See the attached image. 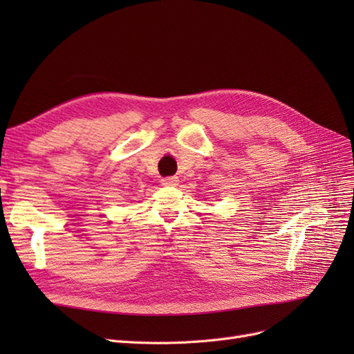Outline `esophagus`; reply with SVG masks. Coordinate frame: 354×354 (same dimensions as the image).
Masks as SVG:
<instances>
[{"instance_id": "obj_1", "label": "esophagus", "mask_w": 354, "mask_h": 354, "mask_svg": "<svg viewBox=\"0 0 354 354\" xmlns=\"http://www.w3.org/2000/svg\"><path fill=\"white\" fill-rule=\"evenodd\" d=\"M160 183H162L164 186H177L178 185V178L174 177V176L164 177L162 180H160Z\"/></svg>"}]
</instances>
